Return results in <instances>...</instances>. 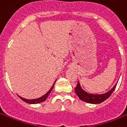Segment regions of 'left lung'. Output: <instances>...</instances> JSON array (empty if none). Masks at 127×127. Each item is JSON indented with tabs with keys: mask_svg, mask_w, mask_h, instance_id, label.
I'll use <instances>...</instances> for the list:
<instances>
[{
	"mask_svg": "<svg viewBox=\"0 0 127 127\" xmlns=\"http://www.w3.org/2000/svg\"><path fill=\"white\" fill-rule=\"evenodd\" d=\"M116 86L117 83L115 84L114 86L113 87V88L111 90H110L107 92L103 94H89V93L83 90L82 89L81 86H80L79 81H78L77 86L74 88V90H75L76 94H77L78 97L82 101L88 103L98 104V103H100L104 101L105 100H106L110 96L113 92L115 90V89L116 88Z\"/></svg>",
	"mask_w": 127,
	"mask_h": 127,
	"instance_id": "left-lung-1",
	"label": "left lung"
}]
</instances>
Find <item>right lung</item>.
I'll use <instances>...</instances> for the list:
<instances>
[{"label":"right lung","instance_id":"add662e5","mask_svg":"<svg viewBox=\"0 0 127 127\" xmlns=\"http://www.w3.org/2000/svg\"><path fill=\"white\" fill-rule=\"evenodd\" d=\"M56 82V81H55ZM55 82H54L53 85L52 86V87L50 88V90L49 91H48L45 94L43 95V96L40 97H39V98H37V99H25V98H23V97H20V95H18V97H20V98L22 99V100H23L24 101H25V102L28 103H30V104H36V103H41L43 102V101H44L46 100V99L47 98L48 95H49V94L51 93V92L52 91V90H53V88L54 86H55Z\"/></svg>","mask_w":127,"mask_h":127}]
</instances>
